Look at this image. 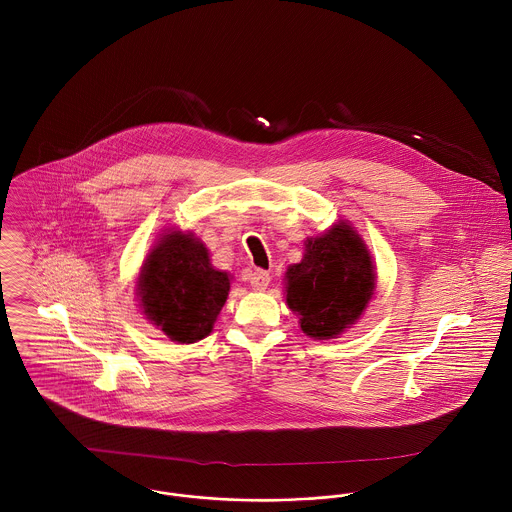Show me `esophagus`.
I'll return each instance as SVG.
<instances>
[{
  "instance_id": "1",
  "label": "esophagus",
  "mask_w": 512,
  "mask_h": 512,
  "mask_svg": "<svg viewBox=\"0 0 512 512\" xmlns=\"http://www.w3.org/2000/svg\"><path fill=\"white\" fill-rule=\"evenodd\" d=\"M270 284V274L264 272V270H256L252 276H250V286L254 290H266Z\"/></svg>"
}]
</instances>
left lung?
Masks as SVG:
<instances>
[{
    "label": "left lung",
    "mask_w": 512,
    "mask_h": 512,
    "mask_svg": "<svg viewBox=\"0 0 512 512\" xmlns=\"http://www.w3.org/2000/svg\"><path fill=\"white\" fill-rule=\"evenodd\" d=\"M376 274L361 234L339 220L305 240V254L286 272V301L305 335L335 339L361 319L374 295Z\"/></svg>",
    "instance_id": "left-lung-1"
}]
</instances>
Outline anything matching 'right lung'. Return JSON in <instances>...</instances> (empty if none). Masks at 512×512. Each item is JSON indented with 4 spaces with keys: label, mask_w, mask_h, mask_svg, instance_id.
<instances>
[{
    "label": "right lung",
    "mask_w": 512,
    "mask_h": 512,
    "mask_svg": "<svg viewBox=\"0 0 512 512\" xmlns=\"http://www.w3.org/2000/svg\"><path fill=\"white\" fill-rule=\"evenodd\" d=\"M230 292V276L213 268L207 246L193 234L167 230L147 254L138 278L140 307L171 341L205 339Z\"/></svg>",
    "instance_id": "obj_1"
}]
</instances>
